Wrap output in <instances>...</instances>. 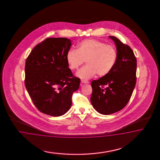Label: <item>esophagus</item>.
<instances>
[{
  "label": "esophagus",
  "instance_id": "1",
  "mask_svg": "<svg viewBox=\"0 0 160 160\" xmlns=\"http://www.w3.org/2000/svg\"><path fill=\"white\" fill-rule=\"evenodd\" d=\"M81 82L82 84H88V83H89V82L88 81H87V80H82V81H81Z\"/></svg>",
  "mask_w": 160,
  "mask_h": 160
}]
</instances>
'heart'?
Here are the masks:
<instances>
[{
  "label": "heart",
  "mask_w": 160,
  "mask_h": 160,
  "mask_svg": "<svg viewBox=\"0 0 160 160\" xmlns=\"http://www.w3.org/2000/svg\"><path fill=\"white\" fill-rule=\"evenodd\" d=\"M117 58L116 48L110 44L94 39H87L78 44L76 49L69 50L66 61L70 69L74 70L84 63L87 65L82 68L77 76L82 79H90L96 74L104 76L111 72Z\"/></svg>",
  "instance_id": "heart-1"
}]
</instances>
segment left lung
Instances as JSON below:
<instances>
[{"label": "left lung", "instance_id": "1", "mask_svg": "<svg viewBox=\"0 0 160 160\" xmlns=\"http://www.w3.org/2000/svg\"><path fill=\"white\" fill-rule=\"evenodd\" d=\"M116 62L111 72L91 83V102L95 110L104 115L119 112L127 104L136 83L137 60L131 48L114 36Z\"/></svg>", "mask_w": 160, "mask_h": 160}]
</instances>
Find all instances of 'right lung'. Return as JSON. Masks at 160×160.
<instances>
[{
	"label": "right lung",
	"instance_id": "add662e5",
	"mask_svg": "<svg viewBox=\"0 0 160 160\" xmlns=\"http://www.w3.org/2000/svg\"><path fill=\"white\" fill-rule=\"evenodd\" d=\"M71 40L63 38H47L36 45L26 58L25 86L39 111L61 116L72 106L73 92L80 79L68 68L66 54Z\"/></svg>",
	"mask_w": 160,
	"mask_h": 160
}]
</instances>
